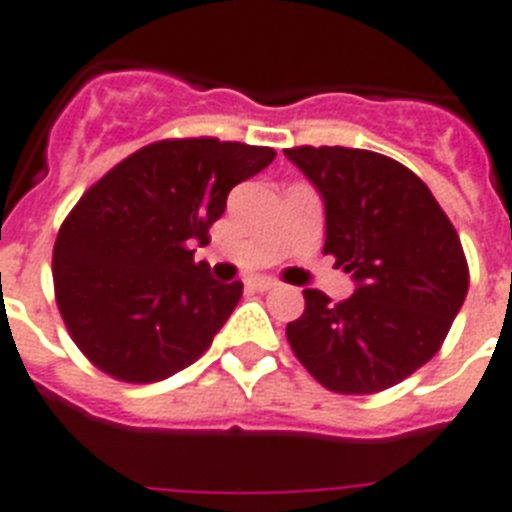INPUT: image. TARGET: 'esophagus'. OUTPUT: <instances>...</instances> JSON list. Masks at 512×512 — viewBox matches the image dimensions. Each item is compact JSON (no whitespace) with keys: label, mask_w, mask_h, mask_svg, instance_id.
<instances>
[{"label":"esophagus","mask_w":512,"mask_h":512,"mask_svg":"<svg viewBox=\"0 0 512 512\" xmlns=\"http://www.w3.org/2000/svg\"><path fill=\"white\" fill-rule=\"evenodd\" d=\"M248 287H251V290L266 292V290H274V287H279V282L272 277H253V279H248Z\"/></svg>","instance_id":"obj_1"}]
</instances>
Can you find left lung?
Wrapping results in <instances>:
<instances>
[{"label":"left lung","mask_w":512,"mask_h":512,"mask_svg":"<svg viewBox=\"0 0 512 512\" xmlns=\"http://www.w3.org/2000/svg\"><path fill=\"white\" fill-rule=\"evenodd\" d=\"M287 160L323 199L326 243L355 292L331 303L305 290L287 342L321 386L378 393L422 368L466 300L469 266L456 227L412 170L352 147H295Z\"/></svg>","instance_id":"obj_1"}]
</instances>
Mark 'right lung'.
<instances>
[{"mask_svg":"<svg viewBox=\"0 0 512 512\" xmlns=\"http://www.w3.org/2000/svg\"><path fill=\"white\" fill-rule=\"evenodd\" d=\"M272 147L220 139L147 144L82 194L54 246V290L74 344L103 373L155 383L189 368L243 295L194 261L227 194Z\"/></svg>","mask_w":512,"mask_h":512,"instance_id":"add662e5","label":"right lung"}]
</instances>
